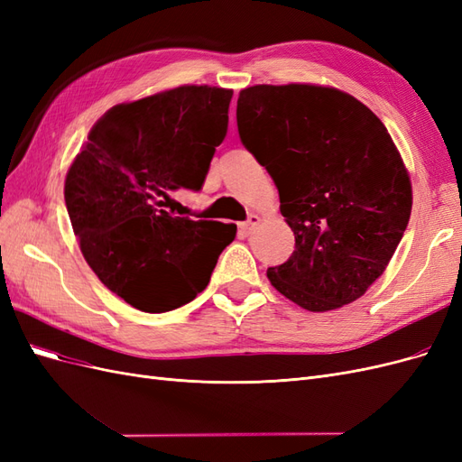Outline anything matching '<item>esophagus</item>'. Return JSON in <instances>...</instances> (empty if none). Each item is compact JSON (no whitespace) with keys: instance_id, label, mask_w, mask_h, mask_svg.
I'll return each instance as SVG.
<instances>
[{"instance_id":"1","label":"esophagus","mask_w":462,"mask_h":462,"mask_svg":"<svg viewBox=\"0 0 462 462\" xmlns=\"http://www.w3.org/2000/svg\"><path fill=\"white\" fill-rule=\"evenodd\" d=\"M258 223H260V216H256V214H250V216H248V219L241 223V229L248 235V233H253V231L256 229Z\"/></svg>"}]
</instances>
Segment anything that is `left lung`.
Masks as SVG:
<instances>
[{"label": "left lung", "instance_id": "1", "mask_svg": "<svg viewBox=\"0 0 462 462\" xmlns=\"http://www.w3.org/2000/svg\"><path fill=\"white\" fill-rule=\"evenodd\" d=\"M236 127L295 233L291 258L268 268L272 285L310 312L360 299L387 268L412 208L385 125L341 90L256 85L239 94Z\"/></svg>", "mask_w": 462, "mask_h": 462}]
</instances>
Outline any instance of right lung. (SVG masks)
<instances>
[{
	"label": "right lung",
	"instance_id": "obj_1",
	"mask_svg": "<svg viewBox=\"0 0 462 462\" xmlns=\"http://www.w3.org/2000/svg\"><path fill=\"white\" fill-rule=\"evenodd\" d=\"M233 90L179 87L111 107L65 179L82 256L134 309L160 314L206 289L236 235L221 221L173 217L179 189L199 192L227 134Z\"/></svg>",
	"mask_w": 462,
	"mask_h": 462
}]
</instances>
